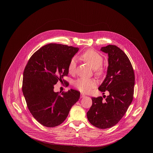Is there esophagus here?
<instances>
[{
    "label": "esophagus",
    "mask_w": 153,
    "mask_h": 153,
    "mask_svg": "<svg viewBox=\"0 0 153 153\" xmlns=\"http://www.w3.org/2000/svg\"><path fill=\"white\" fill-rule=\"evenodd\" d=\"M84 96H85V95H84V94H81V97H84Z\"/></svg>",
    "instance_id": "1"
}]
</instances>
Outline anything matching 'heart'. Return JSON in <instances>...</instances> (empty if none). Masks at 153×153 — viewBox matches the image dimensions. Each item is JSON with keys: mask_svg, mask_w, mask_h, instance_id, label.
I'll return each instance as SVG.
<instances>
[{"mask_svg": "<svg viewBox=\"0 0 153 153\" xmlns=\"http://www.w3.org/2000/svg\"><path fill=\"white\" fill-rule=\"evenodd\" d=\"M80 58L91 66L94 69V72L96 76H101L104 72V68L102 65L103 58L102 56L93 49H88L84 52ZM76 69V61L74 58H72L69 64L68 70L71 74H74ZM97 82L95 79H79L76 80L74 85L80 92L83 93H89L96 87Z\"/></svg>", "mask_w": 153, "mask_h": 153, "instance_id": "obj_1", "label": "heart"}]
</instances>
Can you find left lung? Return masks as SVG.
Instances as JSON below:
<instances>
[{"label": "left lung", "instance_id": "1", "mask_svg": "<svg viewBox=\"0 0 153 153\" xmlns=\"http://www.w3.org/2000/svg\"><path fill=\"white\" fill-rule=\"evenodd\" d=\"M101 51L108 54L107 76L99 90L104 95L92 97V105L87 112L90 123L96 127L108 128L117 124L123 117L134 97L135 74L131 62L119 48L109 45Z\"/></svg>", "mask_w": 153, "mask_h": 153}]
</instances>
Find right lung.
<instances>
[{
	"label": "right lung",
	"instance_id": "1",
	"mask_svg": "<svg viewBox=\"0 0 153 153\" xmlns=\"http://www.w3.org/2000/svg\"><path fill=\"white\" fill-rule=\"evenodd\" d=\"M79 48L65 45L49 44L36 51L30 58L23 72L22 92L27 108L36 120L45 127L61 124L80 92L71 89L54 92V85L68 76L70 61Z\"/></svg>",
	"mask_w": 153,
	"mask_h": 153
}]
</instances>
